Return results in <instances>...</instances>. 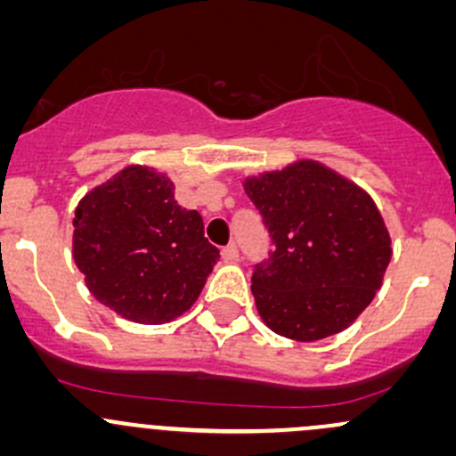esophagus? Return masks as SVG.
Here are the masks:
<instances>
[{
    "label": "esophagus",
    "instance_id": "34e87169",
    "mask_svg": "<svg viewBox=\"0 0 456 456\" xmlns=\"http://www.w3.org/2000/svg\"><path fill=\"white\" fill-rule=\"evenodd\" d=\"M220 253H223V260L224 262H238V257H240V253H238L236 244H227V247H224Z\"/></svg>",
    "mask_w": 456,
    "mask_h": 456
}]
</instances>
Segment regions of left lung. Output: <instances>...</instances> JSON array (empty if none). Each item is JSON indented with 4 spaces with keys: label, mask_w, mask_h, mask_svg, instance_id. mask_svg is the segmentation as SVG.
I'll return each mask as SVG.
<instances>
[{
    "label": "left lung",
    "mask_w": 456,
    "mask_h": 456,
    "mask_svg": "<svg viewBox=\"0 0 456 456\" xmlns=\"http://www.w3.org/2000/svg\"><path fill=\"white\" fill-rule=\"evenodd\" d=\"M273 251L251 277L262 321L280 337L319 341L371 304L391 260V238L365 190L316 161L248 176Z\"/></svg>",
    "instance_id": "obj_1"
}]
</instances>
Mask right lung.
<instances>
[{
	"label": "right lung",
	"mask_w": 456,
	"mask_h": 456,
	"mask_svg": "<svg viewBox=\"0 0 456 456\" xmlns=\"http://www.w3.org/2000/svg\"><path fill=\"white\" fill-rule=\"evenodd\" d=\"M218 248L203 218L175 200V183L128 166L85 194L74 216V260L91 295L135 323L159 325L191 308Z\"/></svg>",
	"instance_id": "1"
}]
</instances>
